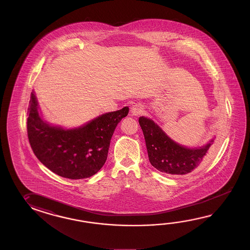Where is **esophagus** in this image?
I'll list each match as a JSON object with an SVG mask.
<instances>
[{
    "label": "esophagus",
    "instance_id": "34e87169",
    "mask_svg": "<svg viewBox=\"0 0 250 250\" xmlns=\"http://www.w3.org/2000/svg\"><path fill=\"white\" fill-rule=\"evenodd\" d=\"M143 112V107L142 105L140 104H134L131 107V114L134 116V117H137L139 115H141Z\"/></svg>",
    "mask_w": 250,
    "mask_h": 250
}]
</instances>
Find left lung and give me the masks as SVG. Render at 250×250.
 I'll use <instances>...</instances> for the list:
<instances>
[{
    "label": "left lung",
    "instance_id": "left-lung-1",
    "mask_svg": "<svg viewBox=\"0 0 250 250\" xmlns=\"http://www.w3.org/2000/svg\"><path fill=\"white\" fill-rule=\"evenodd\" d=\"M139 124L143 130L149 162L163 173L184 175L193 172L206 161L214 143V138H211L204 145L189 148L174 142L150 118L140 117Z\"/></svg>",
    "mask_w": 250,
    "mask_h": 250
}]
</instances>
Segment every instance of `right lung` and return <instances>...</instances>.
I'll return each mask as SVG.
<instances>
[{"label":"right lung","mask_w":250,"mask_h":250,"mask_svg":"<svg viewBox=\"0 0 250 250\" xmlns=\"http://www.w3.org/2000/svg\"><path fill=\"white\" fill-rule=\"evenodd\" d=\"M129 107L104 113L78 127L55 125L44 119L31 92L27 135L36 158L51 172L65 178L85 179L98 173L107 160L110 140Z\"/></svg>","instance_id":"1"}]
</instances>
